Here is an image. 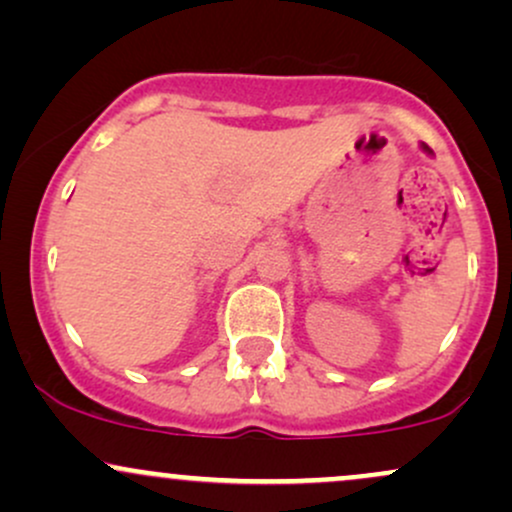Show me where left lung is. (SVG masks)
<instances>
[{"instance_id": "8db88e82", "label": "left lung", "mask_w": 512, "mask_h": 512, "mask_svg": "<svg viewBox=\"0 0 512 512\" xmlns=\"http://www.w3.org/2000/svg\"><path fill=\"white\" fill-rule=\"evenodd\" d=\"M424 149H426V151H428V146H424Z\"/></svg>"}]
</instances>
